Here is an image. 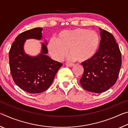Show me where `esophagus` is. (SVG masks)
<instances>
[{"label":"esophagus","mask_w":128,"mask_h":128,"mask_svg":"<svg viewBox=\"0 0 128 128\" xmlns=\"http://www.w3.org/2000/svg\"><path fill=\"white\" fill-rule=\"evenodd\" d=\"M66 66L69 67H72L74 66V64H66Z\"/></svg>","instance_id":"34e87169"}]
</instances>
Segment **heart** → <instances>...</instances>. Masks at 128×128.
I'll return each mask as SVG.
<instances>
[{"instance_id":"heart-1","label":"heart","mask_w":128,"mask_h":128,"mask_svg":"<svg viewBox=\"0 0 128 128\" xmlns=\"http://www.w3.org/2000/svg\"><path fill=\"white\" fill-rule=\"evenodd\" d=\"M100 44L99 34L94 30L78 28L60 32L56 40H51L47 48L52 57L58 61L68 53L70 61L88 62L94 57Z\"/></svg>"}]
</instances>
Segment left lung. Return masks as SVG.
Returning <instances> with one entry per match:
<instances>
[{
    "label": "left lung",
    "mask_w": 128,
    "mask_h": 128,
    "mask_svg": "<svg viewBox=\"0 0 128 128\" xmlns=\"http://www.w3.org/2000/svg\"><path fill=\"white\" fill-rule=\"evenodd\" d=\"M101 40L94 57L82 62L84 72L80 84L88 92L101 93L111 88L118 80L121 66V54L112 34L99 28Z\"/></svg>",
    "instance_id": "8db88e82"
}]
</instances>
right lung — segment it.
Instances as JSON below:
<instances>
[{"label": "right lung", "mask_w": 128, "mask_h": 128, "mask_svg": "<svg viewBox=\"0 0 128 128\" xmlns=\"http://www.w3.org/2000/svg\"><path fill=\"white\" fill-rule=\"evenodd\" d=\"M42 30L41 28H36L19 34L12 43L9 52L13 80L19 88L30 94H38L48 89L62 65L47 55L46 41V44L42 43L41 52L37 56H31L24 52L26 40H40Z\"/></svg>", "instance_id": "right-lung-1"}]
</instances>
